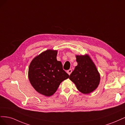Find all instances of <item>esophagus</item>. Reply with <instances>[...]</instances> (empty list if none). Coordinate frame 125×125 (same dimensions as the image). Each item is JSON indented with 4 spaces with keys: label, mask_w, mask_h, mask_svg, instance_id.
Returning <instances> with one entry per match:
<instances>
[{
    "label": "esophagus",
    "mask_w": 125,
    "mask_h": 125,
    "mask_svg": "<svg viewBox=\"0 0 125 125\" xmlns=\"http://www.w3.org/2000/svg\"><path fill=\"white\" fill-rule=\"evenodd\" d=\"M72 72V70L71 69L68 70L67 71V74H68V75H69L71 74Z\"/></svg>",
    "instance_id": "obj_1"
}]
</instances>
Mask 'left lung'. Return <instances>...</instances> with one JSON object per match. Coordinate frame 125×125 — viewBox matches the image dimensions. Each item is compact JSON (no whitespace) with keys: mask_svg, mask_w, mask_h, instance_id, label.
Listing matches in <instances>:
<instances>
[{"mask_svg":"<svg viewBox=\"0 0 125 125\" xmlns=\"http://www.w3.org/2000/svg\"><path fill=\"white\" fill-rule=\"evenodd\" d=\"M77 65L70 75L77 89L84 94H90L96 89L100 75L94 63L88 54L76 55Z\"/></svg>","mask_w":125,"mask_h":125,"instance_id":"1","label":"left lung"}]
</instances>
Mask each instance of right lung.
<instances>
[{
  "label": "right lung",
  "mask_w": 125,
  "mask_h": 125,
  "mask_svg": "<svg viewBox=\"0 0 125 125\" xmlns=\"http://www.w3.org/2000/svg\"><path fill=\"white\" fill-rule=\"evenodd\" d=\"M58 51L47 50L33 59L29 68V78L38 93L46 96L53 95L63 80L69 75L57 61Z\"/></svg>",
  "instance_id": "add662e5"
}]
</instances>
